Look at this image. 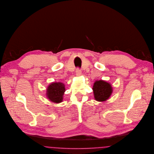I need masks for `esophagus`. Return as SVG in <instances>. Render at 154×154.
<instances>
[{
    "instance_id": "esophagus-1",
    "label": "esophagus",
    "mask_w": 154,
    "mask_h": 154,
    "mask_svg": "<svg viewBox=\"0 0 154 154\" xmlns=\"http://www.w3.org/2000/svg\"><path fill=\"white\" fill-rule=\"evenodd\" d=\"M76 75L77 76H80L81 75V70H80V69H79V68H77V69H76Z\"/></svg>"
}]
</instances>
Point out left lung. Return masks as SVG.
<instances>
[{
	"label": "left lung",
	"instance_id": "8db88e82",
	"mask_svg": "<svg viewBox=\"0 0 154 154\" xmlns=\"http://www.w3.org/2000/svg\"><path fill=\"white\" fill-rule=\"evenodd\" d=\"M92 89L94 99L100 102L107 100L110 97L113 91L111 84L104 80L96 81Z\"/></svg>",
	"mask_w": 154,
	"mask_h": 154
}]
</instances>
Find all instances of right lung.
<instances>
[{
	"instance_id": "obj_1",
	"label": "right lung",
	"mask_w": 154,
	"mask_h": 154,
	"mask_svg": "<svg viewBox=\"0 0 154 154\" xmlns=\"http://www.w3.org/2000/svg\"><path fill=\"white\" fill-rule=\"evenodd\" d=\"M46 96L50 101L54 103H61L65 92V85L62 82H53L48 87Z\"/></svg>"
}]
</instances>
